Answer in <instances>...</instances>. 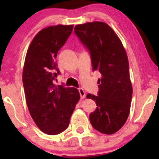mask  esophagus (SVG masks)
<instances>
[{
    "label": "esophagus",
    "mask_w": 159,
    "mask_h": 159,
    "mask_svg": "<svg viewBox=\"0 0 159 159\" xmlns=\"http://www.w3.org/2000/svg\"><path fill=\"white\" fill-rule=\"evenodd\" d=\"M79 92H80V98H81V99H84L86 96V94H85V92H84V90L82 88H80Z\"/></svg>",
    "instance_id": "1"
}]
</instances>
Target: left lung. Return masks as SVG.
Returning a JSON list of instances; mask_svg holds the SVG:
<instances>
[{"mask_svg":"<svg viewBox=\"0 0 159 159\" xmlns=\"http://www.w3.org/2000/svg\"><path fill=\"white\" fill-rule=\"evenodd\" d=\"M75 32L90 51L93 69L101 75L98 96L87 95L97 106L90 114V123L101 133L114 134L125 124L131 106L132 87L127 53L119 37L105 22L76 25Z\"/></svg>","mask_w":159,"mask_h":159,"instance_id":"1","label":"left lung"}]
</instances>
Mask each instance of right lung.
<instances>
[{"label":"right lung","mask_w":159,"mask_h":159,"mask_svg":"<svg viewBox=\"0 0 159 159\" xmlns=\"http://www.w3.org/2000/svg\"><path fill=\"white\" fill-rule=\"evenodd\" d=\"M73 27L58 25L41 30L28 48L24 64L22 81L30 114L39 129L51 135L66 129L80 98L77 88L53 82L60 73L57 53Z\"/></svg>","instance_id":"obj_1"}]
</instances>
